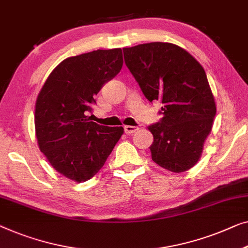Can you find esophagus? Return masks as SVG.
<instances>
[{
  "mask_svg": "<svg viewBox=\"0 0 248 248\" xmlns=\"http://www.w3.org/2000/svg\"><path fill=\"white\" fill-rule=\"evenodd\" d=\"M138 130H139V127L131 126V125H126V126H124V131L126 134H132V133H135Z\"/></svg>",
  "mask_w": 248,
  "mask_h": 248,
  "instance_id": "obj_1",
  "label": "esophagus"
}]
</instances>
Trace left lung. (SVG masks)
Listing matches in <instances>:
<instances>
[{
	"label": "left lung",
	"instance_id": "8db88e82",
	"mask_svg": "<svg viewBox=\"0 0 248 248\" xmlns=\"http://www.w3.org/2000/svg\"><path fill=\"white\" fill-rule=\"evenodd\" d=\"M124 60L150 102L161 100L160 122L150 125L152 160L171 172L191 169L213 128L216 104L203 68L169 42L124 48Z\"/></svg>",
	"mask_w": 248,
	"mask_h": 248
}]
</instances>
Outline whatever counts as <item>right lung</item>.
Returning a JSON list of instances; mask_svg holds the SVG:
<instances>
[{"label": "right lung", "mask_w": 248, "mask_h": 248, "mask_svg": "<svg viewBox=\"0 0 248 248\" xmlns=\"http://www.w3.org/2000/svg\"><path fill=\"white\" fill-rule=\"evenodd\" d=\"M123 66L122 49L95 50L60 62L35 102L39 149L60 174L75 182L92 179L105 164L122 126H103L86 116L95 95Z\"/></svg>", "instance_id": "1"}]
</instances>
